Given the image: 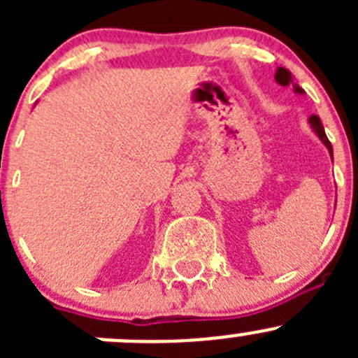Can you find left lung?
Masks as SVG:
<instances>
[{
	"label": "left lung",
	"mask_w": 358,
	"mask_h": 358,
	"mask_svg": "<svg viewBox=\"0 0 358 358\" xmlns=\"http://www.w3.org/2000/svg\"><path fill=\"white\" fill-rule=\"evenodd\" d=\"M275 81L279 83L280 86H287V85H289V83H292L291 72L287 71V69L279 67V69H277V72H275ZM292 86H294V92L296 93H303V88H299L298 85H292ZM308 122H310V126H312L313 131H315V135L319 136V138L322 140L324 145L327 147V150H329L331 157H333V145H331V142H329V140H327L326 131H324V126H322V122H320L319 115H310Z\"/></svg>",
	"instance_id": "left-lung-1"
}]
</instances>
